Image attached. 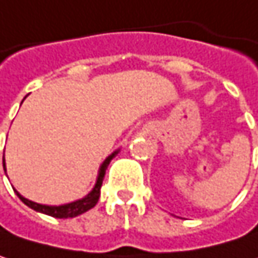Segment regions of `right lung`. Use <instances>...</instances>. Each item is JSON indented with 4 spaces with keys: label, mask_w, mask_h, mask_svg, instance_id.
<instances>
[{
    "label": "right lung",
    "mask_w": 258,
    "mask_h": 258,
    "mask_svg": "<svg viewBox=\"0 0 258 258\" xmlns=\"http://www.w3.org/2000/svg\"><path fill=\"white\" fill-rule=\"evenodd\" d=\"M118 152H119V149L115 151L113 153H110L105 161L102 162V165H100V168H99V174H97V178H96L94 187H93L84 198L77 199V201H74V202L63 204V205H45V204H38V202H34V201L26 199L25 197H22L17 190H14V192H16V195L20 198V201H22L25 205H28L29 208L35 210L38 213H42V214H47V216H51V217H56V219H72V217L81 216L82 213L91 210V208L97 204V201L100 198V187H102V183H103V178H105L107 165H109V162L112 161V158H113ZM3 167H4V171L7 173V170H6V159H4V158H3Z\"/></svg>",
    "instance_id": "1"
}]
</instances>
